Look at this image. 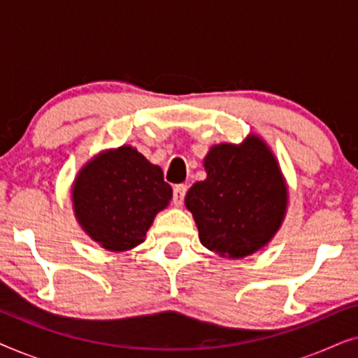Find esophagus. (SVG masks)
<instances>
[{"label":"esophagus","mask_w":358,"mask_h":358,"mask_svg":"<svg viewBox=\"0 0 358 358\" xmlns=\"http://www.w3.org/2000/svg\"><path fill=\"white\" fill-rule=\"evenodd\" d=\"M185 192H187V185H184V184L174 185V189H173V202H174L176 207L182 205L184 197H185Z\"/></svg>","instance_id":"esophagus-1"}]
</instances>
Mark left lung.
I'll use <instances>...</instances> for the list:
<instances>
[{
  "label": "left lung",
  "instance_id": "obj_1",
  "mask_svg": "<svg viewBox=\"0 0 358 358\" xmlns=\"http://www.w3.org/2000/svg\"><path fill=\"white\" fill-rule=\"evenodd\" d=\"M207 179L185 195L200 243L241 259L266 246L287 212L288 192L275 156L256 135L241 145H215L203 159Z\"/></svg>",
  "mask_w": 358,
  "mask_h": 358
}]
</instances>
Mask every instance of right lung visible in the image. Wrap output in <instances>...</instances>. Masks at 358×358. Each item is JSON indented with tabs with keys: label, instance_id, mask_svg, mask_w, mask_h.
I'll return each mask as SVG.
<instances>
[{
	"label": "right lung",
	"instance_id": "obj_1",
	"mask_svg": "<svg viewBox=\"0 0 358 358\" xmlns=\"http://www.w3.org/2000/svg\"><path fill=\"white\" fill-rule=\"evenodd\" d=\"M81 228L107 251H129L145 241L173 189L159 166L131 146L97 155L78 173L71 189Z\"/></svg>",
	"mask_w": 358,
	"mask_h": 358
}]
</instances>
